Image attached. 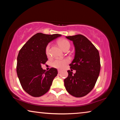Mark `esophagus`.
I'll list each match as a JSON object with an SVG mask.
<instances>
[{"instance_id":"obj_1","label":"esophagus","mask_w":120,"mask_h":120,"mask_svg":"<svg viewBox=\"0 0 120 120\" xmlns=\"http://www.w3.org/2000/svg\"><path fill=\"white\" fill-rule=\"evenodd\" d=\"M58 73H59V74H60V73H61V70L59 69V70H58Z\"/></svg>"}]
</instances>
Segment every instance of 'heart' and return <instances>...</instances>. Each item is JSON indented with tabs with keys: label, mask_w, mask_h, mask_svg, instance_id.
I'll return each instance as SVG.
<instances>
[{
	"label": "heart",
	"mask_w": 120,
	"mask_h": 120,
	"mask_svg": "<svg viewBox=\"0 0 120 120\" xmlns=\"http://www.w3.org/2000/svg\"><path fill=\"white\" fill-rule=\"evenodd\" d=\"M58 44L61 49L64 51L70 48V44L69 42L66 39H61L59 40ZM45 53L46 55L49 56L50 54V44L46 46L45 48ZM69 60L68 59H56L53 60L52 62V66L53 67L58 69H63L65 68L67 66Z\"/></svg>",
	"instance_id": "heart-1"
}]
</instances>
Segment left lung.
Segmentation results:
<instances>
[{"label":"left lung","instance_id":"obj_1","mask_svg":"<svg viewBox=\"0 0 120 120\" xmlns=\"http://www.w3.org/2000/svg\"><path fill=\"white\" fill-rule=\"evenodd\" d=\"M66 38L74 44L75 58L69 66L76 71L72 75V72L68 71V76L64 80V86L72 96L82 97L92 90L98 79L101 69L99 52L84 35L78 34Z\"/></svg>","mask_w":120,"mask_h":120}]
</instances>
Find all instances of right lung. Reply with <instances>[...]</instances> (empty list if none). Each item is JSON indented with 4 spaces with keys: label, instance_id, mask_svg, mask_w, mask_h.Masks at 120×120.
<instances>
[{
    "label": "right lung",
    "instance_id": "right-lung-1",
    "mask_svg": "<svg viewBox=\"0 0 120 120\" xmlns=\"http://www.w3.org/2000/svg\"><path fill=\"white\" fill-rule=\"evenodd\" d=\"M60 36L36 33L19 50L16 71L22 88L32 96L40 97L47 93L58 74L56 69L46 71L41 64L48 61L45 48L48 43Z\"/></svg>",
    "mask_w": 120,
    "mask_h": 120
}]
</instances>
